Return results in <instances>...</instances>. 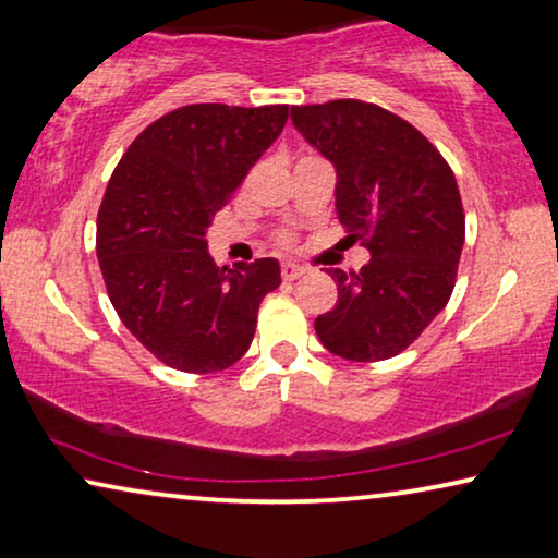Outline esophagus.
<instances>
[{
	"instance_id": "1",
	"label": "esophagus",
	"mask_w": 558,
	"mask_h": 558,
	"mask_svg": "<svg viewBox=\"0 0 558 558\" xmlns=\"http://www.w3.org/2000/svg\"><path fill=\"white\" fill-rule=\"evenodd\" d=\"M280 272H282V278H286V280H298L301 276H305V268H303V265H295V263H282Z\"/></svg>"
}]
</instances>
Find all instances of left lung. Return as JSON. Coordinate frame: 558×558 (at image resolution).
I'll list each match as a JSON object with an SVG mask.
<instances>
[{
    "instance_id": "1",
    "label": "left lung",
    "mask_w": 558,
    "mask_h": 558,
    "mask_svg": "<svg viewBox=\"0 0 558 558\" xmlns=\"http://www.w3.org/2000/svg\"><path fill=\"white\" fill-rule=\"evenodd\" d=\"M293 125L336 169V211L372 260L328 270L339 288L316 333L347 361H384L410 347L450 301L465 215L442 154L399 116L364 100L290 108Z\"/></svg>"
}]
</instances>
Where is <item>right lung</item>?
Wrapping results in <instances>:
<instances>
[{
	"mask_svg": "<svg viewBox=\"0 0 558 558\" xmlns=\"http://www.w3.org/2000/svg\"><path fill=\"white\" fill-rule=\"evenodd\" d=\"M288 106L177 108L136 136L98 209L108 298L138 343L171 368L211 374L245 356L276 257L217 268L207 227L268 151Z\"/></svg>",
	"mask_w": 558,
	"mask_h": 558,
	"instance_id": "1",
	"label": "right lung"
}]
</instances>
